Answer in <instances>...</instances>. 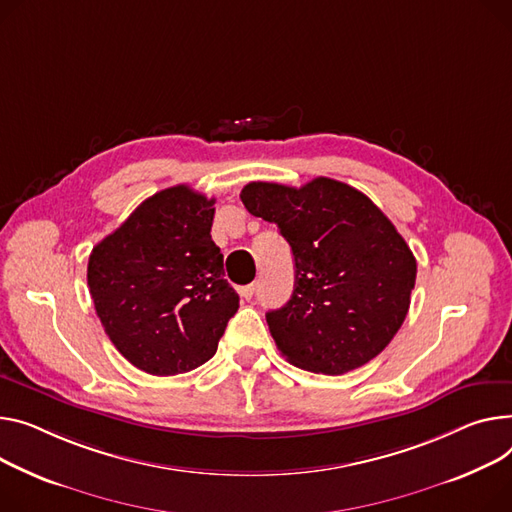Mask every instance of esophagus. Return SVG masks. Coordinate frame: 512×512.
Here are the masks:
<instances>
[{
	"label": "esophagus",
	"instance_id": "esophagus-1",
	"mask_svg": "<svg viewBox=\"0 0 512 512\" xmlns=\"http://www.w3.org/2000/svg\"><path fill=\"white\" fill-rule=\"evenodd\" d=\"M257 292V284H249V286H243L241 290H238V294H241L245 300H251Z\"/></svg>",
	"mask_w": 512,
	"mask_h": 512
}]
</instances>
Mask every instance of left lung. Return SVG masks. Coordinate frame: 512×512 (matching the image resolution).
Segmentation results:
<instances>
[{"mask_svg": "<svg viewBox=\"0 0 512 512\" xmlns=\"http://www.w3.org/2000/svg\"><path fill=\"white\" fill-rule=\"evenodd\" d=\"M241 201L280 228L294 255V292L265 313L282 356L331 377L379 356L416 284V257L391 220L364 193L327 177L300 189L255 181Z\"/></svg>", "mask_w": 512, "mask_h": 512, "instance_id": "left-lung-1", "label": "left lung"}]
</instances>
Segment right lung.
<instances>
[{
	"instance_id": "right-lung-1",
	"label": "right lung",
	"mask_w": 512,
	"mask_h": 512,
	"mask_svg": "<svg viewBox=\"0 0 512 512\" xmlns=\"http://www.w3.org/2000/svg\"><path fill=\"white\" fill-rule=\"evenodd\" d=\"M214 203L187 185L158 191L90 253L102 327L135 368L156 377L208 362L238 311L210 234Z\"/></svg>"
}]
</instances>
